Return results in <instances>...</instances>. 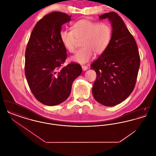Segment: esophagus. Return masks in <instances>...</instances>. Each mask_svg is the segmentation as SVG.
I'll use <instances>...</instances> for the list:
<instances>
[{
	"label": "esophagus",
	"instance_id": "1",
	"mask_svg": "<svg viewBox=\"0 0 156 156\" xmlns=\"http://www.w3.org/2000/svg\"><path fill=\"white\" fill-rule=\"evenodd\" d=\"M88 67L86 66H82V69L83 71H86L88 69Z\"/></svg>",
	"mask_w": 156,
	"mask_h": 156
}]
</instances>
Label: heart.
<instances>
[{
    "label": "heart",
    "instance_id": "heart-1",
    "mask_svg": "<svg viewBox=\"0 0 156 156\" xmlns=\"http://www.w3.org/2000/svg\"><path fill=\"white\" fill-rule=\"evenodd\" d=\"M112 29L107 23L81 19L72 26V31L61 30L59 37L64 47L69 52H74L78 40H81L82 47L71 59L80 64L88 62L95 55H100L110 44Z\"/></svg>",
    "mask_w": 156,
    "mask_h": 156
}]
</instances>
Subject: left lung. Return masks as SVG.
<instances>
[{
	"label": "left lung",
	"instance_id": "left-lung-1",
	"mask_svg": "<svg viewBox=\"0 0 156 156\" xmlns=\"http://www.w3.org/2000/svg\"><path fill=\"white\" fill-rule=\"evenodd\" d=\"M111 23L112 36L108 47L91 65L97 78L92 95L99 103L113 106L125 101L133 90L140 67V55L135 40L118 13L100 16Z\"/></svg>",
	"mask_w": 156,
	"mask_h": 156
}]
</instances>
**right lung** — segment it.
Returning a JSON list of instances; mask_svg holds the SVG:
<instances>
[{
	"label": "right lung",
	"mask_w": 156,
	"mask_h": 156,
	"mask_svg": "<svg viewBox=\"0 0 156 156\" xmlns=\"http://www.w3.org/2000/svg\"><path fill=\"white\" fill-rule=\"evenodd\" d=\"M71 17L59 12L45 15L35 25L27 45L24 67L27 81L35 98L48 106L65 101L73 82L81 74L78 64L61 67L67 54L59 33Z\"/></svg>",
	"instance_id": "obj_1"
}]
</instances>
